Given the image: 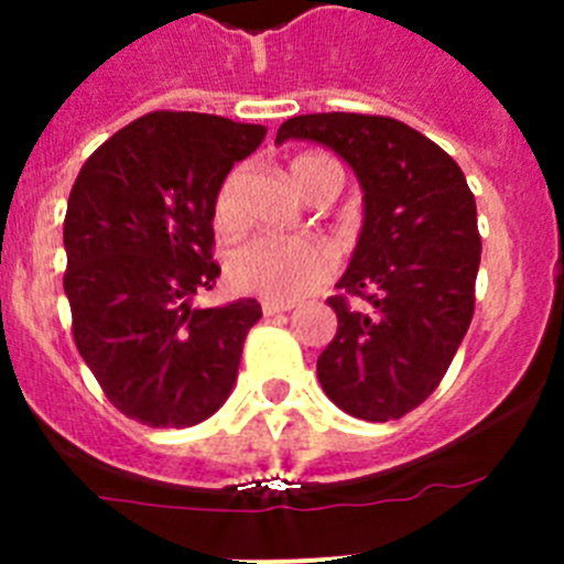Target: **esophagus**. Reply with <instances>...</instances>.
Instances as JSON below:
<instances>
[{"label": "esophagus", "mask_w": 564, "mask_h": 564, "mask_svg": "<svg viewBox=\"0 0 564 564\" xmlns=\"http://www.w3.org/2000/svg\"><path fill=\"white\" fill-rule=\"evenodd\" d=\"M291 307L293 305H285V302H271V299L262 302V313H265V316H279V313H288Z\"/></svg>", "instance_id": "esophagus-1"}]
</instances>
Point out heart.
<instances>
[{"mask_svg":"<svg viewBox=\"0 0 564 564\" xmlns=\"http://www.w3.org/2000/svg\"><path fill=\"white\" fill-rule=\"evenodd\" d=\"M293 181L313 197L316 188L333 186L341 192L344 172L333 158L325 154H302L291 166ZM242 192H246V169L237 166L223 177L220 188L214 194L212 220L223 234L237 231L242 226ZM333 271V251L325 239L316 237H276L259 234L246 239L228 251L226 273L237 291L271 302H293L322 285Z\"/></svg>","mask_w":564,"mask_h":564,"instance_id":"b5f03b06","label":"heart"}]
</instances>
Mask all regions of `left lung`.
I'll use <instances>...</instances> for the list:
<instances>
[{"label": "left lung", "mask_w": 564, "mask_h": 564, "mask_svg": "<svg viewBox=\"0 0 564 564\" xmlns=\"http://www.w3.org/2000/svg\"><path fill=\"white\" fill-rule=\"evenodd\" d=\"M288 138L341 154L364 188L344 293L327 299L338 330L316 364L322 390L347 415L398 421L437 390L475 316V194L435 141L387 115H296L276 143ZM347 295L368 307L356 312Z\"/></svg>", "instance_id": "obj_1"}]
</instances>
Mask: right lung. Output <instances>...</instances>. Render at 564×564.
Here are the masks:
<instances>
[{
  "label": "right lung",
  "instance_id": "obj_1",
  "mask_svg": "<svg viewBox=\"0 0 564 564\" xmlns=\"http://www.w3.org/2000/svg\"><path fill=\"white\" fill-rule=\"evenodd\" d=\"M268 129L158 109L104 141L64 217L73 338L115 410L183 430L220 410L237 381L257 299L192 307L220 276L214 194Z\"/></svg>",
  "mask_w": 564,
  "mask_h": 564
}]
</instances>
